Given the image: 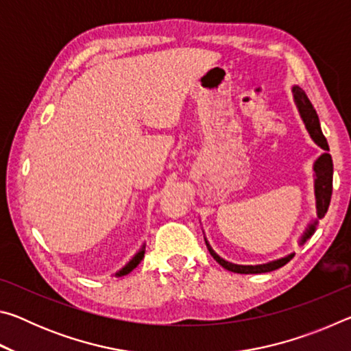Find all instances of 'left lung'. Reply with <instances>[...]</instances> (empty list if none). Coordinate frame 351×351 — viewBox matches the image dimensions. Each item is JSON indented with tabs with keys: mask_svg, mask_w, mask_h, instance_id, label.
<instances>
[{
	"mask_svg": "<svg viewBox=\"0 0 351 351\" xmlns=\"http://www.w3.org/2000/svg\"><path fill=\"white\" fill-rule=\"evenodd\" d=\"M293 91H294V99L297 102V106H299L300 116H302V119H304L306 130L310 132L311 138L314 139V142H316V144L320 148H324L325 152H328L330 150L328 142H326L322 130H320L317 112H316V110H314V106L310 102V99H308L305 91L299 86H294ZM314 171H316V184H314V187H316L317 218L322 219L325 217L326 210H328V206H330V201H331V193H332V161H331V156L328 153H324L322 156L317 159L316 164H314ZM313 232H314V224H311L310 229L306 230L304 239H302V243L306 241V239H310ZM206 246H207V249H209L212 257L215 258L224 269L232 271V272H239V274H261V272L274 271V269L282 268V266L287 265L288 261L294 257V254H291V255H288V257L276 260V261H271V263H266V265L243 266V265L229 263V261H226L221 257H218V255L212 251V247L209 246V243H207V241H206Z\"/></svg>",
	"mask_w": 351,
	"mask_h": 351,
	"instance_id": "8db88e82",
	"label": "left lung"
}]
</instances>
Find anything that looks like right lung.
Here are the masks:
<instances>
[{"mask_svg": "<svg viewBox=\"0 0 351 351\" xmlns=\"http://www.w3.org/2000/svg\"><path fill=\"white\" fill-rule=\"evenodd\" d=\"M142 258H144V249H142L141 252L136 254L134 257H133V260L130 261V263L125 266V268H123L122 271H119V272H117V276H125V274H128L130 271H133V269L136 268V266H138V265L141 263V260H142Z\"/></svg>", "mask_w": 351, "mask_h": 351, "instance_id": "1", "label": "right lung"}]
</instances>
